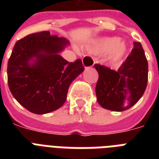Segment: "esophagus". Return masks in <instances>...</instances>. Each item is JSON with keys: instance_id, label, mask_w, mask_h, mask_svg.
Instances as JSON below:
<instances>
[{"instance_id": "34e87169", "label": "esophagus", "mask_w": 159, "mask_h": 159, "mask_svg": "<svg viewBox=\"0 0 159 159\" xmlns=\"http://www.w3.org/2000/svg\"><path fill=\"white\" fill-rule=\"evenodd\" d=\"M82 64L86 68L87 67H91L94 65V59L89 55H86L82 57Z\"/></svg>"}]
</instances>
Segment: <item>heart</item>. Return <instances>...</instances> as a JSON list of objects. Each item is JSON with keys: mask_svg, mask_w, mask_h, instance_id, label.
<instances>
[{"mask_svg": "<svg viewBox=\"0 0 159 159\" xmlns=\"http://www.w3.org/2000/svg\"><path fill=\"white\" fill-rule=\"evenodd\" d=\"M94 51L99 53L107 52L108 59L111 62H116L125 53L126 44L123 41L118 40L117 38L102 39L95 43Z\"/></svg>", "mask_w": 159, "mask_h": 159, "instance_id": "b5f03b06", "label": "heart"}]
</instances>
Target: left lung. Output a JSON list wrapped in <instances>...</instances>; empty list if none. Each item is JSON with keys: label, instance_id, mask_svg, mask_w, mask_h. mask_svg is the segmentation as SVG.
<instances>
[{"label": "left lung", "instance_id": "1", "mask_svg": "<svg viewBox=\"0 0 159 159\" xmlns=\"http://www.w3.org/2000/svg\"><path fill=\"white\" fill-rule=\"evenodd\" d=\"M99 77L96 86L97 102L102 107L113 111L128 110L144 93L148 82V61L142 45L134 48L117 71L95 64Z\"/></svg>", "mask_w": 159, "mask_h": 159}]
</instances>
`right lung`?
Returning <instances> with one entry per match:
<instances>
[{
    "label": "right lung",
    "instance_id": "1",
    "mask_svg": "<svg viewBox=\"0 0 159 159\" xmlns=\"http://www.w3.org/2000/svg\"><path fill=\"white\" fill-rule=\"evenodd\" d=\"M69 43L42 31L16 43L7 65L10 91L32 113L42 115L60 108L72 82L84 71L82 60L67 62L59 55Z\"/></svg>",
    "mask_w": 159,
    "mask_h": 159
}]
</instances>
